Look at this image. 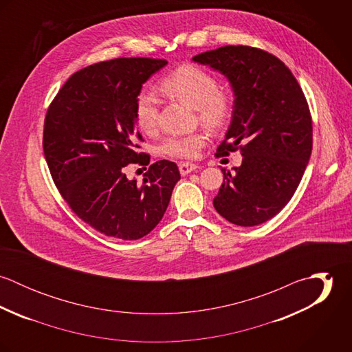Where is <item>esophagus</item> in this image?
<instances>
[{"instance_id": "34e87169", "label": "esophagus", "mask_w": 352, "mask_h": 352, "mask_svg": "<svg viewBox=\"0 0 352 352\" xmlns=\"http://www.w3.org/2000/svg\"><path fill=\"white\" fill-rule=\"evenodd\" d=\"M199 168H201L199 165L191 164V162H182V164H179V170H180V173L183 176H186V175H188V173H191V172H194V170H197Z\"/></svg>"}]
</instances>
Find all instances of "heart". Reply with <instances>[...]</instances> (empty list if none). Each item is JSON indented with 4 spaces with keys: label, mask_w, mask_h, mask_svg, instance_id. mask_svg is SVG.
<instances>
[{
    "label": "heart",
    "mask_w": 352,
    "mask_h": 352,
    "mask_svg": "<svg viewBox=\"0 0 352 352\" xmlns=\"http://www.w3.org/2000/svg\"><path fill=\"white\" fill-rule=\"evenodd\" d=\"M164 95L195 108L198 119L207 129L217 131L230 120L234 109V96L226 88H219L217 78L201 67L182 65L160 82ZM160 100L151 91H144L135 101V122L142 133L153 135L158 129ZM207 144V135L197 131L188 135L168 137L161 151L169 157L197 158Z\"/></svg>",
    "instance_id": "obj_1"
}]
</instances>
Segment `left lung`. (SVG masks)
<instances>
[{"label":"left lung","instance_id":"obj_1","mask_svg":"<svg viewBox=\"0 0 352 352\" xmlns=\"http://www.w3.org/2000/svg\"><path fill=\"white\" fill-rule=\"evenodd\" d=\"M192 60L223 74L234 109L217 157L240 149L243 164L222 169L212 204L239 226L275 217L293 198L311 154L313 127L307 101L290 69L275 55L250 46H225Z\"/></svg>","mask_w":352,"mask_h":352}]
</instances>
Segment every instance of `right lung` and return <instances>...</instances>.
<instances>
[{"mask_svg":"<svg viewBox=\"0 0 352 352\" xmlns=\"http://www.w3.org/2000/svg\"><path fill=\"white\" fill-rule=\"evenodd\" d=\"M165 59L116 58L76 72L45 119L43 151L62 198L84 222L108 237L138 240L158 225L180 172L175 162L151 164L142 184L129 164L149 165L137 151L135 101Z\"/></svg>","mask_w":352,"mask_h":352,"instance_id":"obj_1","label":"right lung"}]
</instances>
